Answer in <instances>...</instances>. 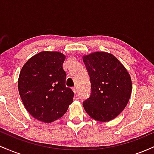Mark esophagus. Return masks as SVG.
Masks as SVG:
<instances>
[{"label": "esophagus", "instance_id": "esophagus-1", "mask_svg": "<svg viewBox=\"0 0 154 154\" xmlns=\"http://www.w3.org/2000/svg\"><path fill=\"white\" fill-rule=\"evenodd\" d=\"M72 91H73L74 93H75V94H77V88L76 87H74L73 88H72Z\"/></svg>", "mask_w": 154, "mask_h": 154}]
</instances>
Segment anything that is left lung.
Instances as JSON below:
<instances>
[{
    "instance_id": "obj_1",
    "label": "left lung",
    "mask_w": 154,
    "mask_h": 154,
    "mask_svg": "<svg viewBox=\"0 0 154 154\" xmlns=\"http://www.w3.org/2000/svg\"><path fill=\"white\" fill-rule=\"evenodd\" d=\"M91 77V95L83 102L88 114L98 122L116 118L126 107L132 80L124 65L113 54L96 51L82 56Z\"/></svg>"
}]
</instances>
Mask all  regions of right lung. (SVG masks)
<instances>
[{
    "instance_id": "obj_1",
    "label": "right lung",
    "mask_w": 154,
    "mask_h": 154,
    "mask_svg": "<svg viewBox=\"0 0 154 154\" xmlns=\"http://www.w3.org/2000/svg\"><path fill=\"white\" fill-rule=\"evenodd\" d=\"M65 59L61 52L42 51L28 60L19 74L18 89L23 104L31 116L43 122L61 118L73 102V91L65 84Z\"/></svg>"
}]
</instances>
